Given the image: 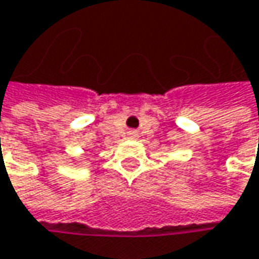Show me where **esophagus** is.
<instances>
[{
    "mask_svg": "<svg viewBox=\"0 0 259 259\" xmlns=\"http://www.w3.org/2000/svg\"><path fill=\"white\" fill-rule=\"evenodd\" d=\"M130 135H132V136H135V135H136V132H133V130H132V132H130Z\"/></svg>",
    "mask_w": 259,
    "mask_h": 259,
    "instance_id": "obj_1",
    "label": "esophagus"
}]
</instances>
